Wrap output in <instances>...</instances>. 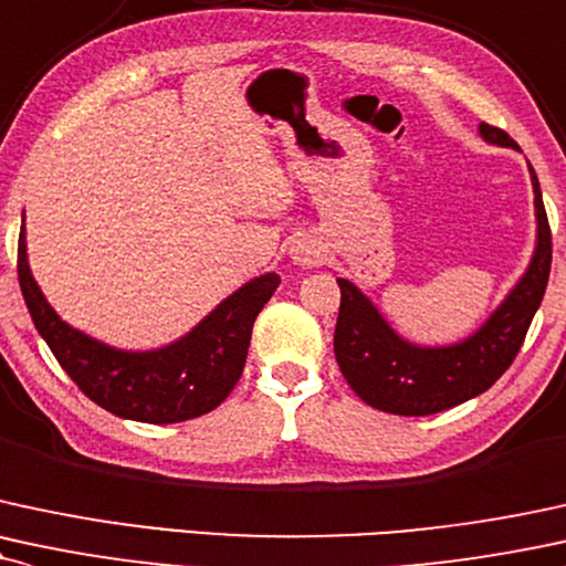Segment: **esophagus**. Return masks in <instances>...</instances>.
<instances>
[{"label":"esophagus","mask_w":566,"mask_h":566,"mask_svg":"<svg viewBox=\"0 0 566 566\" xmlns=\"http://www.w3.org/2000/svg\"><path fill=\"white\" fill-rule=\"evenodd\" d=\"M290 255L297 265H316L322 261V244L316 240H297L292 242Z\"/></svg>","instance_id":"obj_1"}]
</instances>
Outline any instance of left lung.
I'll return each instance as SVG.
<instances>
[{
	"label": "left lung",
	"instance_id": "1",
	"mask_svg": "<svg viewBox=\"0 0 566 566\" xmlns=\"http://www.w3.org/2000/svg\"><path fill=\"white\" fill-rule=\"evenodd\" d=\"M480 134L501 147H516L503 128L480 124ZM537 248L527 274L480 332L451 348H419L387 326L379 311L348 279L339 284L335 356L339 371L364 403L398 417H430L495 385L514 364L530 324L546 295L551 274V227L533 168Z\"/></svg>",
	"mask_w": 566,
	"mask_h": 566
}]
</instances>
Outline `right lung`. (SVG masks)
Here are the masks:
<instances>
[{
  "label": "right lung",
  "instance_id": "obj_1",
  "mask_svg": "<svg viewBox=\"0 0 566 566\" xmlns=\"http://www.w3.org/2000/svg\"><path fill=\"white\" fill-rule=\"evenodd\" d=\"M18 282L33 326L78 390L115 417L147 424L202 417L227 400L242 377L255 316L279 287L276 274L258 276L229 295L179 343L149 353H126L86 337L52 311L29 271L23 227L18 240Z\"/></svg>",
  "mask_w": 566,
  "mask_h": 566
}]
</instances>
